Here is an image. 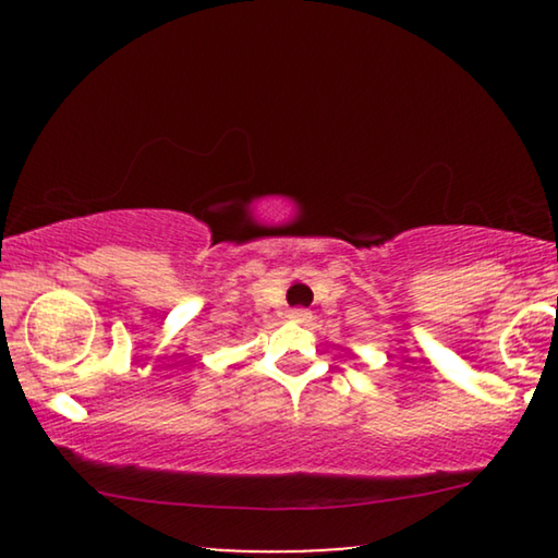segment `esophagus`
Masks as SVG:
<instances>
[{
    "instance_id": "obj_1",
    "label": "esophagus",
    "mask_w": 558,
    "mask_h": 558,
    "mask_svg": "<svg viewBox=\"0 0 558 558\" xmlns=\"http://www.w3.org/2000/svg\"><path fill=\"white\" fill-rule=\"evenodd\" d=\"M289 319H292V323H310V319H312V312H310V310L296 307V310L289 312Z\"/></svg>"
}]
</instances>
